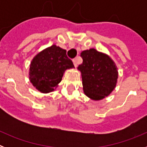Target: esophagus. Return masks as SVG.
I'll return each mask as SVG.
<instances>
[{"label": "esophagus", "mask_w": 147, "mask_h": 147, "mask_svg": "<svg viewBox=\"0 0 147 147\" xmlns=\"http://www.w3.org/2000/svg\"><path fill=\"white\" fill-rule=\"evenodd\" d=\"M73 62H74V65L75 67H77V65H78L77 58H75V59H73Z\"/></svg>", "instance_id": "esophagus-1"}]
</instances>
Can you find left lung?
<instances>
[{"mask_svg": "<svg viewBox=\"0 0 147 147\" xmlns=\"http://www.w3.org/2000/svg\"><path fill=\"white\" fill-rule=\"evenodd\" d=\"M83 62L77 67L81 72L84 93L94 101L108 96L117 83L118 68L107 54L95 49L83 51Z\"/></svg>", "mask_w": 147, "mask_h": 147, "instance_id": "8db88e82", "label": "left lung"}]
</instances>
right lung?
Here are the masks:
<instances>
[{"label": "right lung", "mask_w": 147, "mask_h": 147, "mask_svg": "<svg viewBox=\"0 0 147 147\" xmlns=\"http://www.w3.org/2000/svg\"><path fill=\"white\" fill-rule=\"evenodd\" d=\"M73 67L74 65L66 55V50L52 45L33 58L30 64L29 80L40 92L50 93L57 88L65 70Z\"/></svg>", "instance_id": "add662e5"}]
</instances>
